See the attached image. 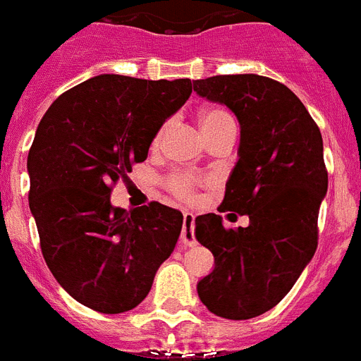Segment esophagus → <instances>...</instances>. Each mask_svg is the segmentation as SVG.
<instances>
[{
	"mask_svg": "<svg viewBox=\"0 0 361 361\" xmlns=\"http://www.w3.org/2000/svg\"><path fill=\"white\" fill-rule=\"evenodd\" d=\"M181 243L183 245H195V216L192 213H183V226H181Z\"/></svg>",
	"mask_w": 361,
	"mask_h": 361,
	"instance_id": "esophagus-1",
	"label": "esophagus"
}]
</instances>
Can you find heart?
<instances>
[{"label": "heart", "instance_id": "obj_1", "mask_svg": "<svg viewBox=\"0 0 361 361\" xmlns=\"http://www.w3.org/2000/svg\"><path fill=\"white\" fill-rule=\"evenodd\" d=\"M226 122H231V116L226 111L206 109L200 113V126L206 137H209L213 131L219 130V128L226 124ZM159 137L161 135H157L155 142L159 140ZM166 185H169V189H171L176 196H180V198H190V196L195 195L196 187L200 185V178L195 174H190V172H176V174H172L171 178L166 180Z\"/></svg>", "mask_w": 361, "mask_h": 361}]
</instances>
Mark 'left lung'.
Returning <instances> with one entry per match:
<instances>
[{
	"instance_id": "1",
	"label": "left lung",
	"mask_w": 361,
	"mask_h": 361,
	"mask_svg": "<svg viewBox=\"0 0 361 361\" xmlns=\"http://www.w3.org/2000/svg\"><path fill=\"white\" fill-rule=\"evenodd\" d=\"M192 87L239 120L237 163L219 211L250 221L228 230L221 215L196 216L195 237L215 257L196 291L219 317H257L291 291L317 250L319 207L328 190L323 137L295 92L271 78L213 75Z\"/></svg>"
}]
</instances>
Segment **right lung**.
<instances>
[{
    "mask_svg": "<svg viewBox=\"0 0 361 361\" xmlns=\"http://www.w3.org/2000/svg\"><path fill=\"white\" fill-rule=\"evenodd\" d=\"M190 92V79L102 74L59 96L38 124L27 172L42 256L59 286L94 312L139 306L178 243L180 211L114 207L111 185L148 157Z\"/></svg>",
    "mask_w": 361,
    "mask_h": 361,
    "instance_id": "add662e5",
    "label": "right lung"
}]
</instances>
